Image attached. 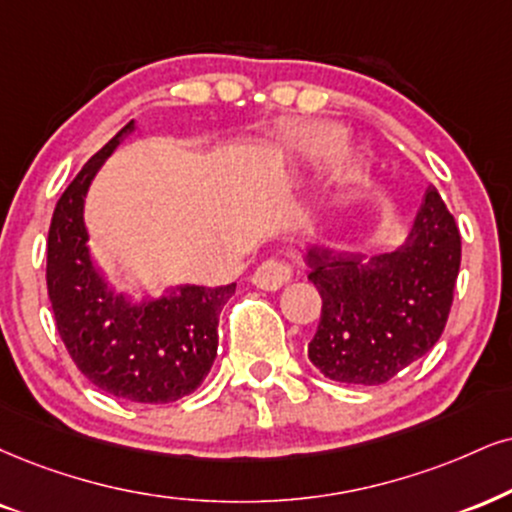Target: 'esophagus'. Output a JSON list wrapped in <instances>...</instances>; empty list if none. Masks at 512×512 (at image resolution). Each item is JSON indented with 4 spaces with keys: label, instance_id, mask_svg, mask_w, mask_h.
<instances>
[{
    "label": "esophagus",
    "instance_id": "esophagus-1",
    "mask_svg": "<svg viewBox=\"0 0 512 512\" xmlns=\"http://www.w3.org/2000/svg\"><path fill=\"white\" fill-rule=\"evenodd\" d=\"M292 277H294V268L289 266L287 261H280V258H268V261H263L261 266L256 268L251 282H254L256 287L266 289V292H275V289L289 285V282H292Z\"/></svg>",
    "mask_w": 512,
    "mask_h": 512
}]
</instances>
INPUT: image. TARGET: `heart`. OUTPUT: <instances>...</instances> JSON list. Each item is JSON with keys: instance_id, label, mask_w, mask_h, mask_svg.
Instances as JSON below:
<instances>
[{"instance_id": "1", "label": "heart", "mask_w": 512, "mask_h": 512, "mask_svg": "<svg viewBox=\"0 0 512 512\" xmlns=\"http://www.w3.org/2000/svg\"><path fill=\"white\" fill-rule=\"evenodd\" d=\"M342 144V132L332 125H311L301 132V147L313 156H332Z\"/></svg>"}]
</instances>
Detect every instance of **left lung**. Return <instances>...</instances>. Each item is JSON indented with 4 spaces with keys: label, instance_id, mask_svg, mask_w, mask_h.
I'll return each mask as SVG.
<instances>
[{
    "label": "left lung",
    "instance_id": "8db88e82",
    "mask_svg": "<svg viewBox=\"0 0 512 512\" xmlns=\"http://www.w3.org/2000/svg\"><path fill=\"white\" fill-rule=\"evenodd\" d=\"M306 261L323 299L308 358L334 382L372 387L439 342L460 270V232L437 189L427 187L399 249L370 258L311 249Z\"/></svg>",
    "mask_w": 512,
    "mask_h": 512
}]
</instances>
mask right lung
I'll return each mask as SVG.
<instances>
[{"instance_id":"add662e5","label":"right lung","mask_w":512,"mask_h":512,"mask_svg":"<svg viewBox=\"0 0 512 512\" xmlns=\"http://www.w3.org/2000/svg\"><path fill=\"white\" fill-rule=\"evenodd\" d=\"M132 121L111 137L56 201L47 239V294L56 330L82 375L106 394L170 403L204 382L218 353V318L235 294L185 285L159 299L130 301L92 266L82 220L87 187Z\"/></svg>"}]
</instances>
